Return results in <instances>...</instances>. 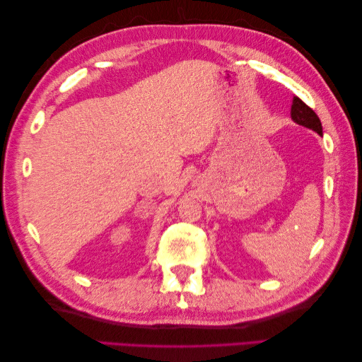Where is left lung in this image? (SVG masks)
I'll list each match as a JSON object with an SVG mask.
<instances>
[{"label":"left lung","mask_w":362,"mask_h":362,"mask_svg":"<svg viewBox=\"0 0 362 362\" xmlns=\"http://www.w3.org/2000/svg\"><path fill=\"white\" fill-rule=\"evenodd\" d=\"M291 118L294 119V122H297V124L308 127V129L314 130V132L322 135V124H320V119L316 115V112H314L311 107L306 105L302 99L297 96H294V99H292Z\"/></svg>","instance_id":"obj_1"}]
</instances>
